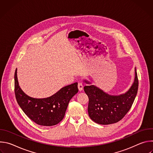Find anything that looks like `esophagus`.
<instances>
[{"mask_svg":"<svg viewBox=\"0 0 153 153\" xmlns=\"http://www.w3.org/2000/svg\"><path fill=\"white\" fill-rule=\"evenodd\" d=\"M83 84L82 82H79L78 83V89L80 91L83 90Z\"/></svg>","mask_w":153,"mask_h":153,"instance_id":"1","label":"esophagus"}]
</instances>
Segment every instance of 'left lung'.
<instances>
[{
	"mask_svg": "<svg viewBox=\"0 0 153 153\" xmlns=\"http://www.w3.org/2000/svg\"><path fill=\"white\" fill-rule=\"evenodd\" d=\"M84 86L85 93L89 99L88 112L91 119L97 123L109 125L120 121L131 107L138 90V78L135 68L134 80L130 88L124 94L110 95L97 86L90 85Z\"/></svg>",
	"mask_w": 153,
	"mask_h": 153,
	"instance_id": "1",
	"label": "left lung"
}]
</instances>
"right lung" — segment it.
<instances>
[{
  "mask_svg": "<svg viewBox=\"0 0 153 153\" xmlns=\"http://www.w3.org/2000/svg\"><path fill=\"white\" fill-rule=\"evenodd\" d=\"M14 92L17 102L25 114L36 123L53 126L63 119L69 102L77 93V83L65 86L53 96L42 99L28 96L19 85L17 68L14 74Z\"/></svg>",
  "mask_w": 153,
  "mask_h": 153,
  "instance_id": "obj_1",
  "label": "right lung"
}]
</instances>
